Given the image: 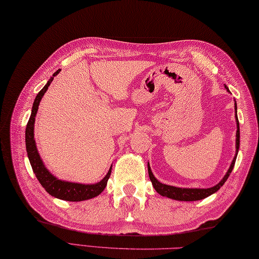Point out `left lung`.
<instances>
[{
	"mask_svg": "<svg viewBox=\"0 0 259 259\" xmlns=\"http://www.w3.org/2000/svg\"><path fill=\"white\" fill-rule=\"evenodd\" d=\"M227 89V92L229 93V89L227 86H225ZM235 118H236V124H237V131H236V154L234 156L233 161H231V164L228 168V171L225 174V177L221 179V181L215 184V186L207 188V189H200V188H178V187H173V186H168V184L162 183L160 182L157 179L154 177V174L152 173L150 163H147V170H149V177L150 180L154 187L155 191L161 194L162 197L165 198H170L172 200H178V201H198V200H202L204 198H207L211 194H213L214 192H217L218 190L224 186L225 182L227 181V179L229 178L231 171L235 166V162H236V157L237 154H238V150H239V141H240V130H239V122H238V117H237V104L235 102Z\"/></svg>",
	"mask_w": 259,
	"mask_h": 259,
	"instance_id": "obj_1",
	"label": "left lung"
}]
</instances>
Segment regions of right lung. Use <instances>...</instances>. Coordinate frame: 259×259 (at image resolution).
<instances>
[{
    "instance_id": "obj_1",
    "label": "right lung",
    "mask_w": 259,
    "mask_h": 259,
    "mask_svg": "<svg viewBox=\"0 0 259 259\" xmlns=\"http://www.w3.org/2000/svg\"><path fill=\"white\" fill-rule=\"evenodd\" d=\"M60 72V69L57 70L52 77L46 83V86L41 89L39 94L33 102L32 110H31V116L29 118V122L26 124L25 128V147L26 153H28V157L30 161V164L32 166V170L35 174L36 179H38L40 184L45 188V190L48 192L50 196L66 200V201H83V200L93 199L95 197L99 196L100 193L104 191V189L107 186V181L112 173V166L109 167L108 173L105 176L103 180H100L97 183L94 184H85V183H77V182H70V181H63L59 180L52 174L48 168L46 167L44 161H42L41 156L36 149L35 140H34V122L35 116L38 113V108L42 97L48 91V87L54 80V77H56L58 73Z\"/></svg>"
}]
</instances>
